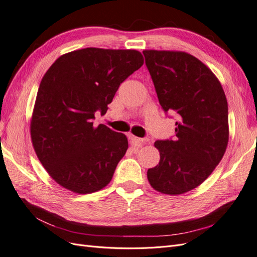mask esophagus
<instances>
[{"mask_svg":"<svg viewBox=\"0 0 257 257\" xmlns=\"http://www.w3.org/2000/svg\"><path fill=\"white\" fill-rule=\"evenodd\" d=\"M130 139H131V145L133 147H141L143 145L150 143L149 138H138L135 136H130Z\"/></svg>","mask_w":257,"mask_h":257,"instance_id":"obj_1","label":"esophagus"}]
</instances>
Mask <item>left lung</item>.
Listing matches in <instances>:
<instances>
[{"label": "left lung", "mask_w": 257, "mask_h": 257, "mask_svg": "<svg viewBox=\"0 0 257 257\" xmlns=\"http://www.w3.org/2000/svg\"><path fill=\"white\" fill-rule=\"evenodd\" d=\"M165 112L177 114L176 137L158 141L159 164L148 169L154 190L179 195L197 188L221 162L228 144V106L211 69L183 51L144 50Z\"/></svg>", "instance_id": "left-lung-1"}]
</instances>
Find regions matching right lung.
Listing matches in <instances>:
<instances>
[{"label": "right lung", "instance_id": "add662e5", "mask_svg": "<svg viewBox=\"0 0 257 257\" xmlns=\"http://www.w3.org/2000/svg\"><path fill=\"white\" fill-rule=\"evenodd\" d=\"M144 64L132 49L84 48L61 56L44 75L31 139L54 181L78 194L104 189L124 157L126 136L92 120L105 114L119 85Z\"/></svg>", "mask_w": 257, "mask_h": 257}]
</instances>
